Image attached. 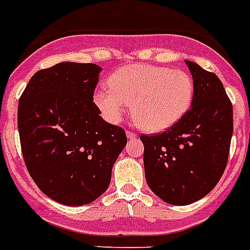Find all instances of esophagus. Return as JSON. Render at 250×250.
Masks as SVG:
<instances>
[{
	"label": "esophagus",
	"mask_w": 250,
	"mask_h": 250,
	"mask_svg": "<svg viewBox=\"0 0 250 250\" xmlns=\"http://www.w3.org/2000/svg\"><path fill=\"white\" fill-rule=\"evenodd\" d=\"M125 136H127L128 140H133V138L137 137V134L133 133V132H132V131H127V132H125Z\"/></svg>",
	"instance_id": "1"
}]
</instances>
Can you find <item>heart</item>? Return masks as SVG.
Segmentation results:
<instances>
[{
	"mask_svg": "<svg viewBox=\"0 0 250 250\" xmlns=\"http://www.w3.org/2000/svg\"><path fill=\"white\" fill-rule=\"evenodd\" d=\"M109 88L94 93V103L109 123H118L131 103L132 118L148 132L176 125L190 109L194 80L188 73L151 64L127 65L112 74Z\"/></svg>",
	"mask_w": 250,
	"mask_h": 250,
	"instance_id": "heart-1",
	"label": "heart"
}]
</instances>
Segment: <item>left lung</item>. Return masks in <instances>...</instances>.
Here are the masks:
<instances>
[{"instance_id": "left-lung-1", "label": "left lung", "mask_w": 250, "mask_h": 250, "mask_svg": "<svg viewBox=\"0 0 250 250\" xmlns=\"http://www.w3.org/2000/svg\"><path fill=\"white\" fill-rule=\"evenodd\" d=\"M194 80L188 112L166 132L141 136L146 181L171 205H188L209 194L227 167L233 105L214 73L185 60Z\"/></svg>"}]
</instances>
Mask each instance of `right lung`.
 Listing matches in <instances>:
<instances>
[{
  "label": "right lung",
  "mask_w": 250,
  "mask_h": 250,
  "mask_svg": "<svg viewBox=\"0 0 250 250\" xmlns=\"http://www.w3.org/2000/svg\"><path fill=\"white\" fill-rule=\"evenodd\" d=\"M101 66L64 62L35 73L17 110L23 160L45 195L68 206L98 199L127 143L93 103Z\"/></svg>",
  "instance_id": "obj_1"
}]
</instances>
